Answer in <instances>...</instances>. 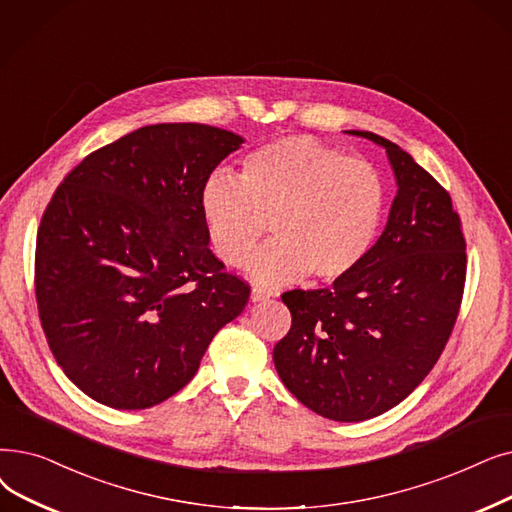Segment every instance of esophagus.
Masks as SVG:
<instances>
[{"label": "esophagus", "mask_w": 512, "mask_h": 512, "mask_svg": "<svg viewBox=\"0 0 512 512\" xmlns=\"http://www.w3.org/2000/svg\"><path fill=\"white\" fill-rule=\"evenodd\" d=\"M270 297H272V293H270V291H265V288H261V286H255L253 291H251V301H253V303L268 301Z\"/></svg>", "instance_id": "34e87169"}]
</instances>
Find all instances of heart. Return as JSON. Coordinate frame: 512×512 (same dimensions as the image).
<instances>
[{
    "mask_svg": "<svg viewBox=\"0 0 512 512\" xmlns=\"http://www.w3.org/2000/svg\"><path fill=\"white\" fill-rule=\"evenodd\" d=\"M198 205L211 249L234 268L249 263L270 224L274 240L249 268L259 284H288L307 272L339 282L372 253L387 188L368 161L314 138L288 136L249 152L236 180L213 173Z\"/></svg>",
    "mask_w": 512,
    "mask_h": 512,
    "instance_id": "heart-1",
    "label": "heart"
}]
</instances>
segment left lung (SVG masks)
Returning a JSON list of instances; mask_svg holds the SVG:
<instances>
[{"label": "left lung", "mask_w": 512, "mask_h": 512, "mask_svg": "<svg viewBox=\"0 0 512 512\" xmlns=\"http://www.w3.org/2000/svg\"><path fill=\"white\" fill-rule=\"evenodd\" d=\"M387 150L397 192L383 234L351 276L282 295L293 324L274 347L284 387L316 414L360 422L406 399L446 347L464 291L466 244L450 194L406 150Z\"/></svg>", "instance_id": "8db88e82"}]
</instances>
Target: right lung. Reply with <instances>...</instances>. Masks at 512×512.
Listing matches in <instances>:
<instances>
[{
    "label": "right lung",
    "mask_w": 512,
    "mask_h": 512,
    "mask_svg": "<svg viewBox=\"0 0 512 512\" xmlns=\"http://www.w3.org/2000/svg\"><path fill=\"white\" fill-rule=\"evenodd\" d=\"M244 138L201 123L127 133L64 177L41 217L35 295L64 374L144 410L186 387L251 288L207 247L203 184Z\"/></svg>",
    "instance_id": "add662e5"
}]
</instances>
